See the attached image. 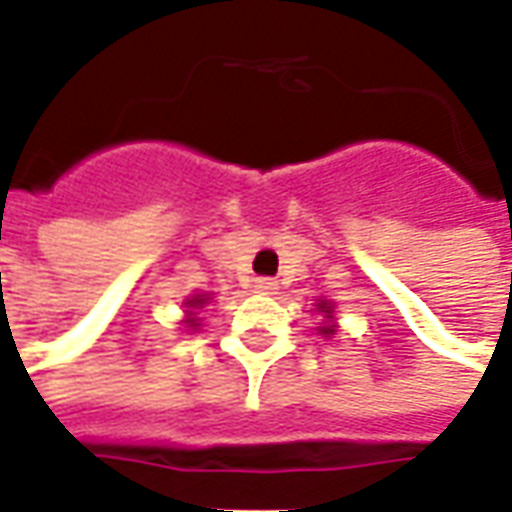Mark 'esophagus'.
<instances>
[{
	"instance_id": "esophagus-1",
	"label": "esophagus",
	"mask_w": 512,
	"mask_h": 512,
	"mask_svg": "<svg viewBox=\"0 0 512 512\" xmlns=\"http://www.w3.org/2000/svg\"><path fill=\"white\" fill-rule=\"evenodd\" d=\"M255 291L257 293H266V296H271V293H277L280 291V285L274 280H257L255 282Z\"/></svg>"
}]
</instances>
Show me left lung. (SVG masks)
I'll use <instances>...</instances> for the list:
<instances>
[{"instance_id":"left-lung-1","label":"left lung","mask_w":512,"mask_h":512,"mask_svg":"<svg viewBox=\"0 0 512 512\" xmlns=\"http://www.w3.org/2000/svg\"><path fill=\"white\" fill-rule=\"evenodd\" d=\"M316 310L321 313V327H316V332L321 338H332L338 332V321H335V302L330 299H318Z\"/></svg>"}]
</instances>
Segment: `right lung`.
Segmentation results:
<instances>
[{"instance_id": "1", "label": "right lung", "mask_w": 512, "mask_h": 512, "mask_svg": "<svg viewBox=\"0 0 512 512\" xmlns=\"http://www.w3.org/2000/svg\"><path fill=\"white\" fill-rule=\"evenodd\" d=\"M213 296L210 293H191V296H185V302H182V307H185V316H182V327H188V332H196L202 324V318H199V310L210 302Z\"/></svg>"}]
</instances>
